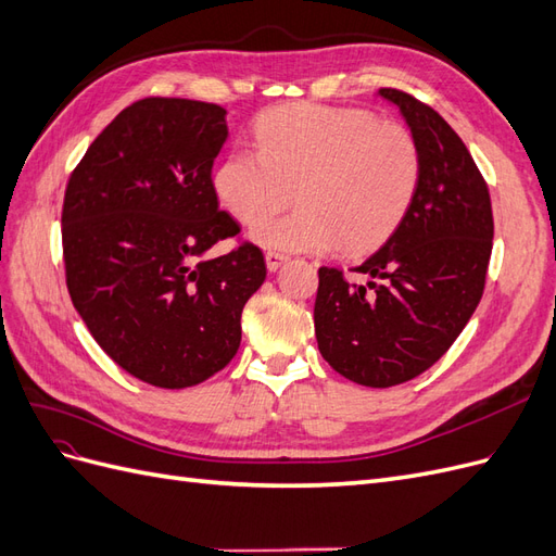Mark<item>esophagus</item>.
<instances>
[{"instance_id":"34e87169","label":"esophagus","mask_w":556,"mask_h":556,"mask_svg":"<svg viewBox=\"0 0 556 556\" xmlns=\"http://www.w3.org/2000/svg\"><path fill=\"white\" fill-rule=\"evenodd\" d=\"M264 260H266V268H268V271H278V268L285 264V260H288V257L280 255V252H271V250H268L266 255H264Z\"/></svg>"}]
</instances>
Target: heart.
<instances>
[{
    "label": "heart",
    "instance_id": "obj_1",
    "mask_svg": "<svg viewBox=\"0 0 556 556\" xmlns=\"http://www.w3.org/2000/svg\"><path fill=\"white\" fill-rule=\"evenodd\" d=\"M255 150H231L213 172L223 208L255 225L294 193L300 208L252 229L264 248L348 255L380 245L408 215L422 180L413 131L362 109L288 104L260 115Z\"/></svg>",
    "mask_w": 556,
    "mask_h": 556
}]
</instances>
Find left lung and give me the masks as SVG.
I'll return each instance as SVG.
<instances>
[{
    "mask_svg": "<svg viewBox=\"0 0 556 556\" xmlns=\"http://www.w3.org/2000/svg\"><path fill=\"white\" fill-rule=\"evenodd\" d=\"M422 150V180L408 215L350 285L319 268L317 348L333 371L366 387L425 374L457 341L484 290L494 217L486 182L443 117L415 97L382 88Z\"/></svg>",
    "mask_w": 556,
    "mask_h": 556,
    "instance_id": "left-lung-1",
    "label": "left lung"
}]
</instances>
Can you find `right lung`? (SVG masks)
Wrapping results in <instances>:
<instances>
[{"label":"right lung","instance_id":"add662e5","mask_svg":"<svg viewBox=\"0 0 556 556\" xmlns=\"http://www.w3.org/2000/svg\"><path fill=\"white\" fill-rule=\"evenodd\" d=\"M227 111L148 97L115 115L64 192L62 250L74 308L127 374L164 390L204 382L241 345V313L266 278L264 255L220 211L211 169Z\"/></svg>","mask_w":556,"mask_h":556}]
</instances>
